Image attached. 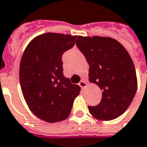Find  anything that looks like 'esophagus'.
<instances>
[{"label":"esophagus","instance_id":"34e87169","mask_svg":"<svg viewBox=\"0 0 147 147\" xmlns=\"http://www.w3.org/2000/svg\"><path fill=\"white\" fill-rule=\"evenodd\" d=\"M82 89H83L84 88H86V86H87V82L86 81H84V80H82L81 82H79V84H78Z\"/></svg>","mask_w":147,"mask_h":147}]
</instances>
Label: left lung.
<instances>
[{
	"mask_svg": "<svg viewBox=\"0 0 147 147\" xmlns=\"http://www.w3.org/2000/svg\"><path fill=\"white\" fill-rule=\"evenodd\" d=\"M76 45L89 65V81L102 90L96 106H88L94 118L109 121L123 115L138 88L133 59L117 40L106 37L78 36Z\"/></svg>",
	"mask_w": 147,
	"mask_h": 147,
	"instance_id": "8db88e82",
	"label": "left lung"
}]
</instances>
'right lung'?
<instances>
[{
    "mask_svg": "<svg viewBox=\"0 0 147 147\" xmlns=\"http://www.w3.org/2000/svg\"><path fill=\"white\" fill-rule=\"evenodd\" d=\"M77 36L47 32L33 38L23 54L20 82L26 103L48 123L66 119L80 92L63 74L62 55L75 44Z\"/></svg>",
    "mask_w": 147,
    "mask_h": 147,
    "instance_id": "right-lung-1",
    "label": "right lung"
}]
</instances>
